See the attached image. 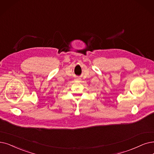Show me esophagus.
<instances>
[{"label":"esophagus","instance_id":"1","mask_svg":"<svg viewBox=\"0 0 154 154\" xmlns=\"http://www.w3.org/2000/svg\"><path fill=\"white\" fill-rule=\"evenodd\" d=\"M76 80H77V81H79V78H76Z\"/></svg>","mask_w":154,"mask_h":154}]
</instances>
